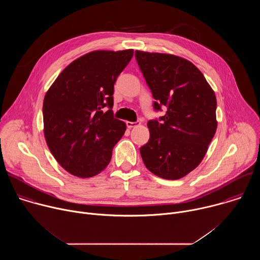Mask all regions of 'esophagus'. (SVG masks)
Here are the masks:
<instances>
[{"instance_id":"1","label":"esophagus","mask_w":260,"mask_h":260,"mask_svg":"<svg viewBox=\"0 0 260 260\" xmlns=\"http://www.w3.org/2000/svg\"><path fill=\"white\" fill-rule=\"evenodd\" d=\"M140 124V121H135V122H132V121H126V126L128 128H132V127H135L137 125Z\"/></svg>"}]
</instances>
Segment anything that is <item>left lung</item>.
<instances>
[{
  "label": "left lung",
  "mask_w": 260,
  "mask_h": 260,
  "mask_svg": "<svg viewBox=\"0 0 260 260\" xmlns=\"http://www.w3.org/2000/svg\"><path fill=\"white\" fill-rule=\"evenodd\" d=\"M137 62L155 100L153 109L167 112L147 125L150 138L140 148L154 175L177 180L203 160L217 128L216 96L202 72L189 60L137 50Z\"/></svg>",
  "instance_id": "1"
}]
</instances>
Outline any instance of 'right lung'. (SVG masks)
<instances>
[{
    "instance_id": "1",
    "label": "right lung",
    "mask_w": 260,
    "mask_h": 260,
    "mask_svg": "<svg viewBox=\"0 0 260 260\" xmlns=\"http://www.w3.org/2000/svg\"><path fill=\"white\" fill-rule=\"evenodd\" d=\"M133 54V49L89 52L71 62L46 92V143L70 174L89 178L109 165L113 147L126 129L113 116L114 84Z\"/></svg>"
}]
</instances>
